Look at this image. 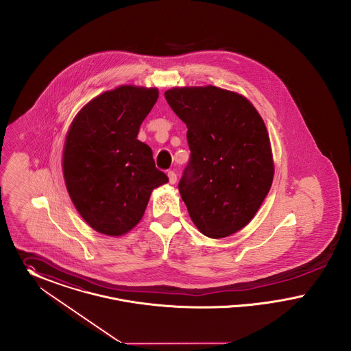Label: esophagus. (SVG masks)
Segmentation results:
<instances>
[{"mask_svg": "<svg viewBox=\"0 0 351 351\" xmlns=\"http://www.w3.org/2000/svg\"><path fill=\"white\" fill-rule=\"evenodd\" d=\"M167 177H169V182L171 184H176L177 182V174L174 173V171H167Z\"/></svg>", "mask_w": 351, "mask_h": 351, "instance_id": "34e87169", "label": "esophagus"}]
</instances>
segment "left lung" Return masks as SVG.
<instances>
[{"mask_svg": "<svg viewBox=\"0 0 351 351\" xmlns=\"http://www.w3.org/2000/svg\"><path fill=\"white\" fill-rule=\"evenodd\" d=\"M167 104L187 127L190 160L178 184L203 235L221 239L247 226L274 181L265 124L239 93L214 86L171 88Z\"/></svg>", "mask_w": 351, "mask_h": 351, "instance_id": "left-lung-1", "label": "left lung"}]
</instances>
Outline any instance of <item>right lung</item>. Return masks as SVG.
Instances as JSON below:
<instances>
[{"label":"right lung","mask_w":351,"mask_h":351,"mask_svg":"<svg viewBox=\"0 0 351 351\" xmlns=\"http://www.w3.org/2000/svg\"><path fill=\"white\" fill-rule=\"evenodd\" d=\"M157 99V88L120 86L86 104L69 130L64 182L82 218L100 234H127L141 221L152 190L169 181L137 140Z\"/></svg>","instance_id":"obj_1"}]
</instances>
